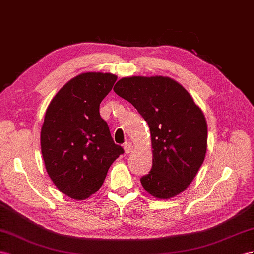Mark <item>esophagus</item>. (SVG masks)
Instances as JSON below:
<instances>
[{
    "mask_svg": "<svg viewBox=\"0 0 254 254\" xmlns=\"http://www.w3.org/2000/svg\"><path fill=\"white\" fill-rule=\"evenodd\" d=\"M123 148H125L126 153H127V154H128V153H131V152H132V149H133V144H132L131 142L127 141L125 144H123Z\"/></svg>",
    "mask_w": 254,
    "mask_h": 254,
    "instance_id": "esophagus-1",
    "label": "esophagus"
}]
</instances>
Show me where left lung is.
I'll return each instance as SVG.
<instances>
[{
  "label": "left lung",
  "mask_w": 254,
  "mask_h": 254,
  "mask_svg": "<svg viewBox=\"0 0 254 254\" xmlns=\"http://www.w3.org/2000/svg\"><path fill=\"white\" fill-rule=\"evenodd\" d=\"M114 91L148 122L153 161L140 182L151 195L170 199L184 191L203 164L207 126L190 93L167 76L123 77Z\"/></svg>",
  "instance_id": "8db88e82"
}]
</instances>
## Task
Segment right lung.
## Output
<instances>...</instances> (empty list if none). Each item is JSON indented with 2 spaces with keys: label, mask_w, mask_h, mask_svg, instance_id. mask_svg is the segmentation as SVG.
I'll return each mask as SVG.
<instances>
[{
  "label": "right lung",
  "mask_w": 254,
  "mask_h": 254,
  "mask_svg": "<svg viewBox=\"0 0 254 254\" xmlns=\"http://www.w3.org/2000/svg\"><path fill=\"white\" fill-rule=\"evenodd\" d=\"M116 81L112 73L79 74L56 93L46 112L40 135L46 169L60 191L74 200L97 192L125 152L100 116V103Z\"/></svg>",
  "instance_id": "1"
}]
</instances>
